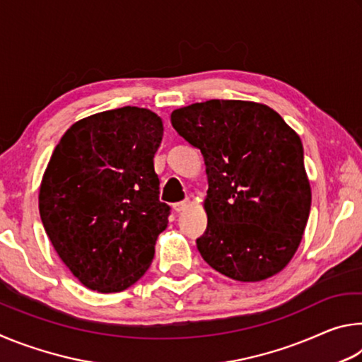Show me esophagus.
Returning <instances> with one entry per match:
<instances>
[{
	"instance_id": "obj_1",
	"label": "esophagus",
	"mask_w": 362,
	"mask_h": 362,
	"mask_svg": "<svg viewBox=\"0 0 362 362\" xmlns=\"http://www.w3.org/2000/svg\"><path fill=\"white\" fill-rule=\"evenodd\" d=\"M188 204H189V201L188 199H183V201H179V203H175L174 204V211L179 214V212H182V211H185L187 207H188Z\"/></svg>"
}]
</instances>
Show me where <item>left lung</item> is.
Segmentation results:
<instances>
[{"instance_id": "8db88e82", "label": "left lung", "mask_w": 362, "mask_h": 362, "mask_svg": "<svg viewBox=\"0 0 362 362\" xmlns=\"http://www.w3.org/2000/svg\"><path fill=\"white\" fill-rule=\"evenodd\" d=\"M170 122L204 158L207 226L196 240L216 272L267 279L296 254L310 216L302 140L267 105L207 100L174 110Z\"/></svg>"}]
</instances>
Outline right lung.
I'll return each instance as SVG.
<instances>
[{
    "mask_svg": "<svg viewBox=\"0 0 362 362\" xmlns=\"http://www.w3.org/2000/svg\"><path fill=\"white\" fill-rule=\"evenodd\" d=\"M163 131L150 110L122 107L75 122L52 153L40 188L41 222L89 289L121 292L150 267L170 216L153 166Z\"/></svg>",
    "mask_w": 362,
    "mask_h": 362,
    "instance_id": "1",
    "label": "right lung"
}]
</instances>
